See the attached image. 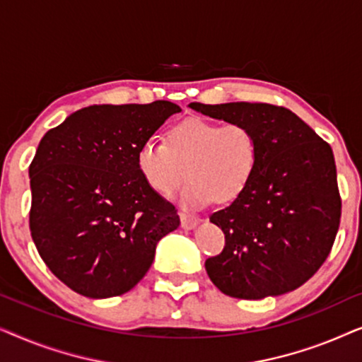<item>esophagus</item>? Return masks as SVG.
Here are the masks:
<instances>
[{
	"instance_id": "obj_1",
	"label": "esophagus",
	"mask_w": 362,
	"mask_h": 362,
	"mask_svg": "<svg viewBox=\"0 0 362 362\" xmlns=\"http://www.w3.org/2000/svg\"><path fill=\"white\" fill-rule=\"evenodd\" d=\"M180 217H181V227H182V229H186V230L196 229L197 224H199V219H196V217L186 214V212H181Z\"/></svg>"
}]
</instances>
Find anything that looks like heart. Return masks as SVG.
<instances>
[{
  "label": "heart",
  "instance_id": "obj_1",
  "mask_svg": "<svg viewBox=\"0 0 362 362\" xmlns=\"http://www.w3.org/2000/svg\"><path fill=\"white\" fill-rule=\"evenodd\" d=\"M259 138L244 123L191 117L171 128L168 145L148 138L136 153L143 181L156 194H173L189 176L180 201L186 209H202L216 199L229 204L249 189L259 166Z\"/></svg>",
  "mask_w": 362,
  "mask_h": 362
}]
</instances>
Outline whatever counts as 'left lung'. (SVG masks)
Segmentation results:
<instances>
[{
    "instance_id": "left-lung-1",
    "label": "left lung",
    "mask_w": 362,
    "mask_h": 362,
    "mask_svg": "<svg viewBox=\"0 0 362 362\" xmlns=\"http://www.w3.org/2000/svg\"><path fill=\"white\" fill-rule=\"evenodd\" d=\"M259 138L260 156L249 189L209 217L226 247L206 260L224 295L262 300L293 291L323 265L339 227L341 199L333 150L293 112L270 103H189Z\"/></svg>"
}]
</instances>
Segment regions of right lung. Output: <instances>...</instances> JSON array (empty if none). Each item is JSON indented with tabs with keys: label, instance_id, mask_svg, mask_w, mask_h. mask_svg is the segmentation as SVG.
<instances>
[{
	"label": "right lung",
	"instance_id": "right-lung-1",
	"mask_svg": "<svg viewBox=\"0 0 362 362\" xmlns=\"http://www.w3.org/2000/svg\"><path fill=\"white\" fill-rule=\"evenodd\" d=\"M181 108L90 105L49 130L29 166V227L39 255L62 284L88 298L130 291L176 230V207L143 181L136 153Z\"/></svg>",
	"mask_w": 362,
	"mask_h": 362
}]
</instances>
